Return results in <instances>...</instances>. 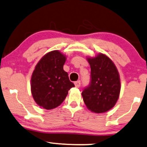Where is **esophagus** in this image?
<instances>
[{"label": "esophagus", "mask_w": 147, "mask_h": 147, "mask_svg": "<svg viewBox=\"0 0 147 147\" xmlns=\"http://www.w3.org/2000/svg\"><path fill=\"white\" fill-rule=\"evenodd\" d=\"M75 86L76 88H79V87H80V86H81V81L79 80V81H75Z\"/></svg>", "instance_id": "34e87169"}]
</instances>
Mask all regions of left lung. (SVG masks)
Masks as SVG:
<instances>
[{"instance_id": "left-lung-1", "label": "left lung", "mask_w": 147, "mask_h": 147, "mask_svg": "<svg viewBox=\"0 0 147 147\" xmlns=\"http://www.w3.org/2000/svg\"><path fill=\"white\" fill-rule=\"evenodd\" d=\"M91 81L82 92L86 107L91 112L104 113L116 105L121 91L119 73L114 63L105 55L88 57Z\"/></svg>"}]
</instances>
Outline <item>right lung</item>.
Wrapping results in <instances>:
<instances>
[{
  "instance_id": "obj_1",
  "label": "right lung",
  "mask_w": 147,
  "mask_h": 147,
  "mask_svg": "<svg viewBox=\"0 0 147 147\" xmlns=\"http://www.w3.org/2000/svg\"><path fill=\"white\" fill-rule=\"evenodd\" d=\"M66 57L59 51H53L42 57L31 76L33 99L40 107L52 109L61 105L75 85L63 69Z\"/></svg>"
}]
</instances>
